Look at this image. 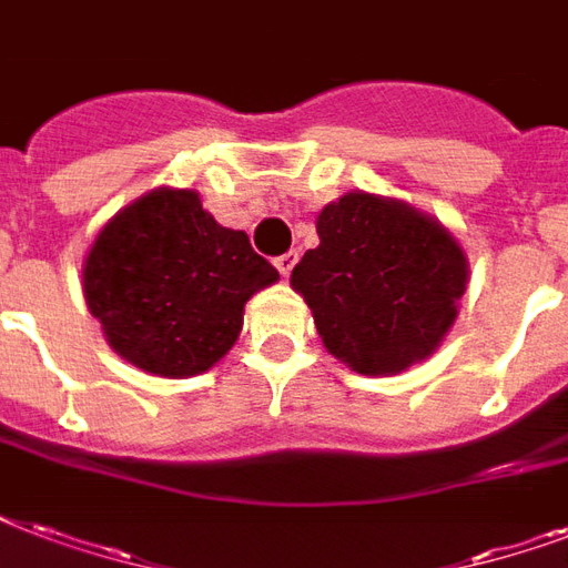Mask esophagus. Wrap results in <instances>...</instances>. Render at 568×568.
<instances>
[{"label": "esophagus", "instance_id": "obj_1", "mask_svg": "<svg viewBox=\"0 0 568 568\" xmlns=\"http://www.w3.org/2000/svg\"><path fill=\"white\" fill-rule=\"evenodd\" d=\"M276 271L283 276H288L294 271V265H297V250H288V253H283V256L274 258Z\"/></svg>", "mask_w": 568, "mask_h": 568}]
</instances>
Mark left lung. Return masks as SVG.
Wrapping results in <instances>:
<instances>
[{
	"mask_svg": "<svg viewBox=\"0 0 568 568\" xmlns=\"http://www.w3.org/2000/svg\"><path fill=\"white\" fill-rule=\"evenodd\" d=\"M318 239L292 285L329 354L359 374H397L439 347L468 283L466 256L439 221L359 191L318 214Z\"/></svg>",
	"mask_w": 568,
	"mask_h": 568,
	"instance_id": "1",
	"label": "left lung"
}]
</instances>
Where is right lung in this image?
I'll list each match as a JSON object with an SVG mask.
<instances>
[{
  "label": "right lung",
  "mask_w": 568,
  "mask_h": 568,
  "mask_svg": "<svg viewBox=\"0 0 568 568\" xmlns=\"http://www.w3.org/2000/svg\"><path fill=\"white\" fill-rule=\"evenodd\" d=\"M276 267L194 191L159 189L111 217L84 258V301L109 345L159 377L209 372L241 333L244 303Z\"/></svg>",
  "instance_id": "right-lung-1"
}]
</instances>
